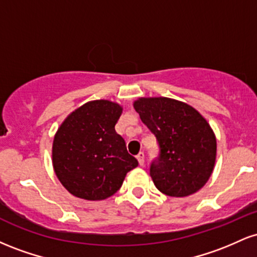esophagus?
<instances>
[{
    "label": "esophagus",
    "instance_id": "esophagus-1",
    "mask_svg": "<svg viewBox=\"0 0 257 257\" xmlns=\"http://www.w3.org/2000/svg\"><path fill=\"white\" fill-rule=\"evenodd\" d=\"M137 159H138V162L140 166H144V163H145V155H144V152L139 153V155L137 156Z\"/></svg>",
    "mask_w": 257,
    "mask_h": 257
}]
</instances>
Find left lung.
Here are the masks:
<instances>
[{
	"instance_id": "1",
	"label": "left lung",
	"mask_w": 257,
	"mask_h": 257,
	"mask_svg": "<svg viewBox=\"0 0 257 257\" xmlns=\"http://www.w3.org/2000/svg\"><path fill=\"white\" fill-rule=\"evenodd\" d=\"M134 108L157 139L158 157L150 175L162 193L186 197L200 190L213 173L216 138L202 114L178 100L140 98Z\"/></svg>"
}]
</instances>
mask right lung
Listing matches in <instances>:
<instances>
[{
  "instance_id": "obj_1",
  "label": "right lung",
  "mask_w": 257,
  "mask_h": 257,
  "mask_svg": "<svg viewBox=\"0 0 257 257\" xmlns=\"http://www.w3.org/2000/svg\"><path fill=\"white\" fill-rule=\"evenodd\" d=\"M122 106L94 100L67 116L53 141V167L59 181L78 198L102 200L119 190L126 173L138 167L114 125Z\"/></svg>"
}]
</instances>
